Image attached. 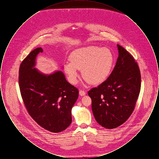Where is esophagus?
<instances>
[{"mask_svg": "<svg viewBox=\"0 0 159 159\" xmlns=\"http://www.w3.org/2000/svg\"><path fill=\"white\" fill-rule=\"evenodd\" d=\"M79 95L80 96H84V95H86V92L82 91V90H80V91H79Z\"/></svg>", "mask_w": 159, "mask_h": 159, "instance_id": "obj_1", "label": "esophagus"}]
</instances>
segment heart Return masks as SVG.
Returning <instances> with one entry per match:
<instances>
[{
    "label": "heart",
    "mask_w": 159,
    "mask_h": 159,
    "mask_svg": "<svg viewBox=\"0 0 159 159\" xmlns=\"http://www.w3.org/2000/svg\"><path fill=\"white\" fill-rule=\"evenodd\" d=\"M70 62L66 63L64 70L68 81L76 84L82 70L83 77L92 84L104 82L110 75L114 63L112 51L107 48L89 46L77 49L71 53Z\"/></svg>",
    "instance_id": "heart-1"
}]
</instances>
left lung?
I'll return each mask as SVG.
<instances>
[{
	"label": "left lung",
	"mask_w": 159,
	"mask_h": 159,
	"mask_svg": "<svg viewBox=\"0 0 159 159\" xmlns=\"http://www.w3.org/2000/svg\"><path fill=\"white\" fill-rule=\"evenodd\" d=\"M119 57L108 78L88 92L95 120L102 127L114 129L128 119L141 89V73L132 55L117 45Z\"/></svg>",
	"instance_id": "obj_1"
}]
</instances>
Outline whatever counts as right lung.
I'll return each mask as SVG.
<instances>
[{
  "label": "right lung",
  "instance_id": "obj_1",
  "mask_svg": "<svg viewBox=\"0 0 159 159\" xmlns=\"http://www.w3.org/2000/svg\"><path fill=\"white\" fill-rule=\"evenodd\" d=\"M38 48L22 61L19 69V86L24 104L33 120L46 130L57 133L71 123V109L79 91L66 79L61 71L45 75L36 68Z\"/></svg>",
  "mask_w": 159,
  "mask_h": 159
}]
</instances>
